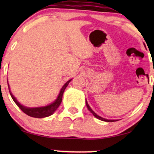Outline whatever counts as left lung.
<instances>
[{
    "instance_id": "8db88e82",
    "label": "left lung",
    "mask_w": 154,
    "mask_h": 154,
    "mask_svg": "<svg viewBox=\"0 0 154 154\" xmlns=\"http://www.w3.org/2000/svg\"><path fill=\"white\" fill-rule=\"evenodd\" d=\"M85 104H86V106H87V107H88V110H89V111H90V112H91V113H92V114H93L94 116V117H96L97 119H100V120H101V121H106V122H114V121H116V120H108V119H104V118H102V117L100 116H98L97 114H96V113H94V111L92 110V109L90 108V106H89V105H88V102H87V100H85Z\"/></svg>"
}]
</instances>
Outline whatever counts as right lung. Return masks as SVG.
<instances>
[{"mask_svg": "<svg viewBox=\"0 0 154 154\" xmlns=\"http://www.w3.org/2000/svg\"><path fill=\"white\" fill-rule=\"evenodd\" d=\"M71 81V79L67 81L66 83L63 85V87L60 90V94H59L57 98L56 99V100L54 101V102H52V104L48 105V106H42V107H35V108H29V107H26L20 104V102H17V99L14 97L13 94H12V92H10L9 84H8V88H9L10 94L12 97V100H13L14 102H15V104L20 107V109L23 111V112L29 116L41 119V118L48 117L49 116L52 115V113H53L54 111L57 109L59 106H60L61 104V102H62L63 93H64L65 89H66V88L67 87V85H68V84Z\"/></svg>", "mask_w": 154, "mask_h": 154, "instance_id": "right-lung-1", "label": "right lung"}]
</instances>
